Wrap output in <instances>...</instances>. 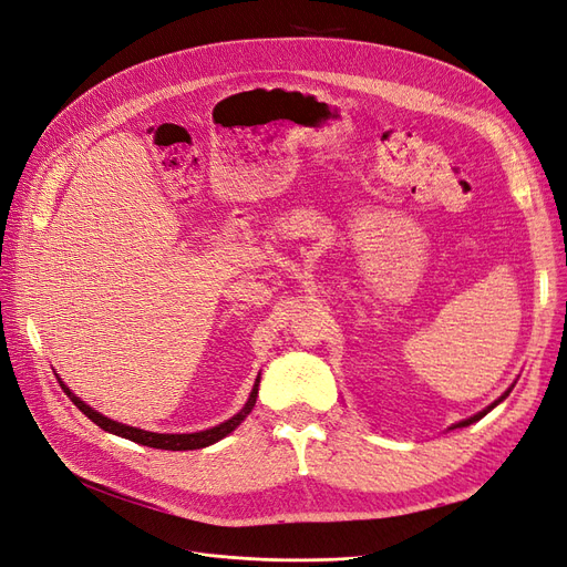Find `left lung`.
Masks as SVG:
<instances>
[{
  "label": "left lung",
  "instance_id": "8db88e82",
  "mask_svg": "<svg viewBox=\"0 0 567 567\" xmlns=\"http://www.w3.org/2000/svg\"><path fill=\"white\" fill-rule=\"evenodd\" d=\"M508 392H511V388L502 394V398L499 400H496V402H492L487 409H483V411H477V414L475 416H471V419H466V421H458L454 427H466V425H471V423H475V421H480V419H483V416H487L489 414V411L496 406V404H499V402H504L506 398H508Z\"/></svg>",
  "mask_w": 567,
  "mask_h": 567
}]
</instances>
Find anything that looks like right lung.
Masks as SVG:
<instances>
[{
    "label": "right lung",
    "mask_w": 567,
    "mask_h": 567,
    "mask_svg": "<svg viewBox=\"0 0 567 567\" xmlns=\"http://www.w3.org/2000/svg\"><path fill=\"white\" fill-rule=\"evenodd\" d=\"M63 392L68 394V398L73 400V404L82 411L84 416L92 419L99 427H104V431L113 433V435H120L125 440H132L136 444H144V447H156V450H169V452H186V450H200V447H210V444L219 442L221 437H227L231 431H236L238 425L244 423V419L250 414L255 402H257V385H260V375L255 379V385L250 390V398L248 402L244 404V409L238 411V414H234L229 421L219 423L215 427H208V431H200V433H182V435H173V433H148V431H142V427H132V425H125V423H117L104 414H99V411H94L90 404H84L80 398H75V394L68 390V385H63V381H59Z\"/></svg>",
    "instance_id": "right-lung-1"
}]
</instances>
